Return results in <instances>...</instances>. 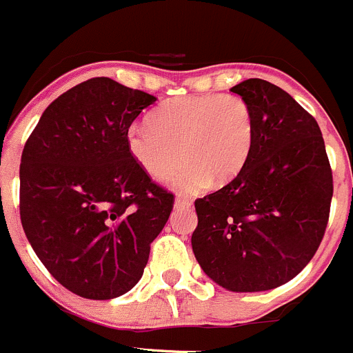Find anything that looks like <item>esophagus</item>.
I'll return each instance as SVG.
<instances>
[{
	"label": "esophagus",
	"mask_w": 353,
	"mask_h": 353,
	"mask_svg": "<svg viewBox=\"0 0 353 353\" xmlns=\"http://www.w3.org/2000/svg\"><path fill=\"white\" fill-rule=\"evenodd\" d=\"M174 207H176V209H190V207H192V200H186V199H183V196H177L176 202H174Z\"/></svg>",
	"instance_id": "1"
}]
</instances>
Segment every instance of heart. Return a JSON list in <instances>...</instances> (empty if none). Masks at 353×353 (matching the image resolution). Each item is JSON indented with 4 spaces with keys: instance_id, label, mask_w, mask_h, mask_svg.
<instances>
[{
    "instance_id": "obj_1",
    "label": "heart",
    "mask_w": 353,
    "mask_h": 353,
    "mask_svg": "<svg viewBox=\"0 0 353 353\" xmlns=\"http://www.w3.org/2000/svg\"><path fill=\"white\" fill-rule=\"evenodd\" d=\"M254 114L245 99L232 94L181 95L165 101L150 123H132L125 139L150 177L174 179L181 193H199L239 176L254 146Z\"/></svg>"
}]
</instances>
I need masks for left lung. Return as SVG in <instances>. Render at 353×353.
Masks as SVG:
<instances>
[{"instance_id":"8db88e82","label":"left lung","mask_w":353,"mask_h":353,"mask_svg":"<svg viewBox=\"0 0 353 353\" xmlns=\"http://www.w3.org/2000/svg\"><path fill=\"white\" fill-rule=\"evenodd\" d=\"M232 92L251 106L254 146L235 179L195 202L192 247L221 288L268 291L294 279L317 252L332 172L319 123L288 92L259 78Z\"/></svg>"}]
</instances>
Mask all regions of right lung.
<instances>
[{
    "instance_id": "1",
    "label": "right lung",
    "mask_w": 353,
    "mask_h": 353,
    "mask_svg": "<svg viewBox=\"0 0 353 353\" xmlns=\"http://www.w3.org/2000/svg\"><path fill=\"white\" fill-rule=\"evenodd\" d=\"M154 95L92 78L43 111L21 160V221L59 284L113 299L143 276L174 195L127 148V128Z\"/></svg>"
}]
</instances>
